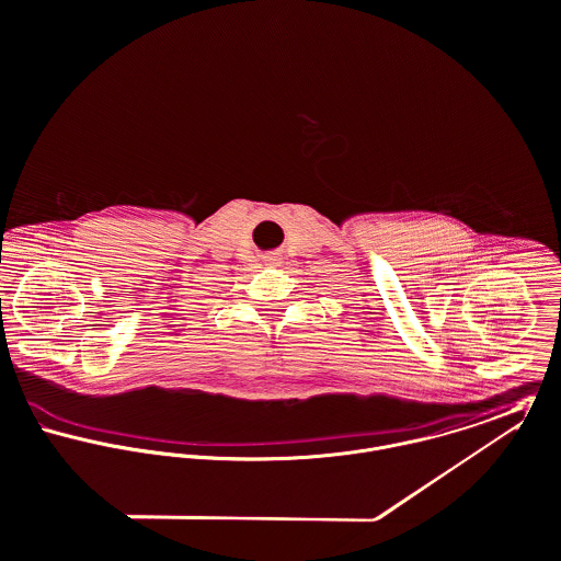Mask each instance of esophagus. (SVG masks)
I'll use <instances>...</instances> for the list:
<instances>
[{"instance_id":"34e87169","label":"esophagus","mask_w":561,"mask_h":561,"mask_svg":"<svg viewBox=\"0 0 561 561\" xmlns=\"http://www.w3.org/2000/svg\"><path fill=\"white\" fill-rule=\"evenodd\" d=\"M264 262H266L268 266H277V264H279V255H275V253H273V255H266Z\"/></svg>"}]
</instances>
